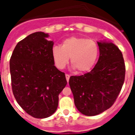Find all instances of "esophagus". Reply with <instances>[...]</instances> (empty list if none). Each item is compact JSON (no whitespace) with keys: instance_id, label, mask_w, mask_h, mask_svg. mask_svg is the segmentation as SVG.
I'll return each mask as SVG.
<instances>
[{"instance_id":"34e87169","label":"esophagus","mask_w":135,"mask_h":135,"mask_svg":"<svg viewBox=\"0 0 135 135\" xmlns=\"http://www.w3.org/2000/svg\"><path fill=\"white\" fill-rule=\"evenodd\" d=\"M70 75L65 74V78H66L67 82H69V80H70Z\"/></svg>"}]
</instances>
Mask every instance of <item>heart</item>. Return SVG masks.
<instances>
[{
	"label": "heart",
	"instance_id": "b5f03b06",
	"mask_svg": "<svg viewBox=\"0 0 135 135\" xmlns=\"http://www.w3.org/2000/svg\"><path fill=\"white\" fill-rule=\"evenodd\" d=\"M99 47L93 40L82 37H70L62 42L61 47L52 49L53 61L57 68L64 69L69 61L80 73L89 71L98 57Z\"/></svg>",
	"mask_w": 135,
	"mask_h": 135
}]
</instances>
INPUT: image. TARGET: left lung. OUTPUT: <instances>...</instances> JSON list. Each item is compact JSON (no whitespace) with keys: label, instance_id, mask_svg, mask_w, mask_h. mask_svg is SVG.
I'll return each instance as SVG.
<instances>
[{"label":"left lung","instance_id":"left-lung-1","mask_svg":"<svg viewBox=\"0 0 135 135\" xmlns=\"http://www.w3.org/2000/svg\"><path fill=\"white\" fill-rule=\"evenodd\" d=\"M97 44L99 57L94 68L82 76H71L69 80L76 108L88 116L113 105L125 78L124 61L118 46L106 42Z\"/></svg>","mask_w":135,"mask_h":135}]
</instances>
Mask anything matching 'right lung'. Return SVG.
<instances>
[{
	"mask_svg": "<svg viewBox=\"0 0 135 135\" xmlns=\"http://www.w3.org/2000/svg\"><path fill=\"white\" fill-rule=\"evenodd\" d=\"M37 32L20 41L10 59L12 90L17 102L36 118L55 113L59 95L67 84L65 74L54 65L53 42Z\"/></svg>",
	"mask_w": 135,
	"mask_h": 135,
	"instance_id": "1",
	"label": "right lung"
}]
</instances>
